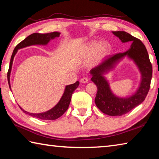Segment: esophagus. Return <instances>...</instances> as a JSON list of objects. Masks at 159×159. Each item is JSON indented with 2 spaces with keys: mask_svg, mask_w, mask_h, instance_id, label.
<instances>
[{
  "mask_svg": "<svg viewBox=\"0 0 159 159\" xmlns=\"http://www.w3.org/2000/svg\"><path fill=\"white\" fill-rule=\"evenodd\" d=\"M80 82L83 83H88V78H86V77H83V78H82L81 79H80Z\"/></svg>",
  "mask_w": 159,
  "mask_h": 159,
  "instance_id": "34e87169",
  "label": "esophagus"
}]
</instances>
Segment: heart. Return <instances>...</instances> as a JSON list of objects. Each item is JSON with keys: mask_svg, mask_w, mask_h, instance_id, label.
<instances>
[{"mask_svg": "<svg viewBox=\"0 0 159 159\" xmlns=\"http://www.w3.org/2000/svg\"><path fill=\"white\" fill-rule=\"evenodd\" d=\"M88 50L90 54L97 52L99 57H104L109 52L110 47L105 43L100 44L99 42H93L89 45Z\"/></svg>", "mask_w": 159, "mask_h": 159, "instance_id": "1", "label": "heart"}]
</instances>
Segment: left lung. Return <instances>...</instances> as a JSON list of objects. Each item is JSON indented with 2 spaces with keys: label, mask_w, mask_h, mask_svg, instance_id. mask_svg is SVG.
<instances>
[{
  "label": "left lung",
  "mask_w": 159,
  "mask_h": 159,
  "mask_svg": "<svg viewBox=\"0 0 159 159\" xmlns=\"http://www.w3.org/2000/svg\"><path fill=\"white\" fill-rule=\"evenodd\" d=\"M123 43L130 42V48L124 52L109 55L102 63L90 71L92 81L98 87L95 104L104 114L112 116H122L128 113L143 102L149 92L152 77V65L147 50L140 40L125 31H113ZM125 56L133 58L142 74V81L136 94L126 98L115 96L110 90L108 84L103 74L112 68L119 59Z\"/></svg>",
  "instance_id": "obj_1"
}]
</instances>
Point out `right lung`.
I'll use <instances>...</instances> for the list:
<instances>
[{"label": "right lung", "instance_id": "right-lung-1", "mask_svg": "<svg viewBox=\"0 0 159 159\" xmlns=\"http://www.w3.org/2000/svg\"><path fill=\"white\" fill-rule=\"evenodd\" d=\"M60 33L58 32H52V33H48V34H39V33H34L31 35H29V36L26 38L25 40H23L22 41L20 42L15 48L13 50L12 55L11 56V59H10V62L9 66V69L7 71V80H8L9 83V87L10 89V72H11L12 65V61L15 55V54L17 53L18 49L20 48H25L26 46H29V45H46L48 42H49L51 39H55V37L60 36ZM79 85V82L76 81L74 84L66 85L65 90L63 94L62 97H61L60 102L57 104V105H55L53 107L52 109L49 110L46 112L43 113H40V114H32V113H29L25 111L20 107L24 113H25L26 114H29L31 116L39 118L41 120H55L57 118H60L61 116L64 114V113L65 112L67 109L69 108L70 102H71V95L73 94L74 91L76 89L78 86Z\"/></svg>", "mask_w": 159, "mask_h": 159}]
</instances>
